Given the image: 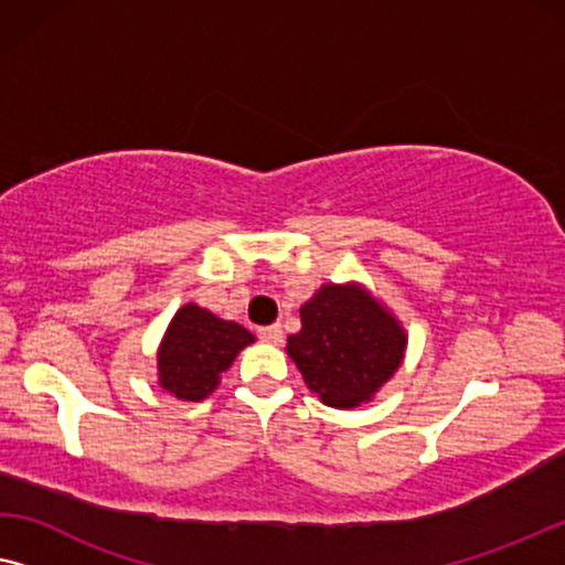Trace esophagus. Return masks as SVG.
Returning <instances> with one entry per match:
<instances>
[{
    "instance_id": "34e87169",
    "label": "esophagus",
    "mask_w": 565,
    "mask_h": 565,
    "mask_svg": "<svg viewBox=\"0 0 565 565\" xmlns=\"http://www.w3.org/2000/svg\"><path fill=\"white\" fill-rule=\"evenodd\" d=\"M258 338L264 340V343H274L279 345L284 340V330L281 324H268V328H258Z\"/></svg>"
}]
</instances>
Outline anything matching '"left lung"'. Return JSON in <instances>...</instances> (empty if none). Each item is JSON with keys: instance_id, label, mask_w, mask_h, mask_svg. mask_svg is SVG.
Masks as SVG:
<instances>
[{"instance_id": "8db88e82", "label": "left lung", "mask_w": 565, "mask_h": 565, "mask_svg": "<svg viewBox=\"0 0 565 565\" xmlns=\"http://www.w3.org/2000/svg\"><path fill=\"white\" fill-rule=\"evenodd\" d=\"M407 335L361 286L324 284L301 307V330L286 340L305 384L340 409L369 402L399 369Z\"/></svg>"}]
</instances>
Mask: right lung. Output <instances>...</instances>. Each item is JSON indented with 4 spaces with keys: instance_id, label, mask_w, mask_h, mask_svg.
<instances>
[{
    "instance_id": "right-lung-1",
    "label": "right lung",
    "mask_w": 565,
    "mask_h": 565,
    "mask_svg": "<svg viewBox=\"0 0 565 565\" xmlns=\"http://www.w3.org/2000/svg\"><path fill=\"white\" fill-rule=\"evenodd\" d=\"M250 343L253 335L243 324L220 320L196 305L181 307L158 351V381L177 399L200 402Z\"/></svg>"
}]
</instances>
